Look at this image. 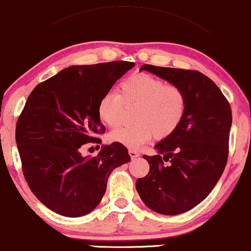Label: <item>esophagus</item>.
<instances>
[{
  "instance_id": "1",
  "label": "esophagus",
  "mask_w": 251,
  "mask_h": 251,
  "mask_svg": "<svg viewBox=\"0 0 251 251\" xmlns=\"http://www.w3.org/2000/svg\"><path fill=\"white\" fill-rule=\"evenodd\" d=\"M128 153H129V156H131V158H136V157H139V155H140V153H139L138 151H135V149H129Z\"/></svg>"
}]
</instances>
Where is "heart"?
<instances>
[{
  "label": "heart",
  "instance_id": "obj_1",
  "mask_svg": "<svg viewBox=\"0 0 251 251\" xmlns=\"http://www.w3.org/2000/svg\"><path fill=\"white\" fill-rule=\"evenodd\" d=\"M188 100L176 84L146 73L127 76L118 85V94L110 91L100 97L98 118L110 127H116L126 107L136 106L135 124L120 126L109 134L111 141L128 148H139L154 138L164 140L177 131L186 112Z\"/></svg>",
  "mask_w": 251,
  "mask_h": 251
}]
</instances>
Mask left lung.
I'll list each match as a JSON object with an SVG mask.
<instances>
[{"instance_id":"8db88e82","label":"left lung","mask_w":251,"mask_h":251,"mask_svg":"<svg viewBox=\"0 0 251 251\" xmlns=\"http://www.w3.org/2000/svg\"><path fill=\"white\" fill-rule=\"evenodd\" d=\"M184 90L186 112L177 131L155 146L157 155L144 158L149 173L135 183L147 207L176 215L191 210L210 195L228 158L231 109L211 78L198 71L141 66Z\"/></svg>"}]
</instances>
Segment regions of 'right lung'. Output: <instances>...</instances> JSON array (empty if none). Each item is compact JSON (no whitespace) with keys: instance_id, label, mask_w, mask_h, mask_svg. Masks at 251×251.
Instances as JSON below:
<instances>
[{"instance_id":"obj_1","label":"right lung","mask_w":251,"mask_h":251,"mask_svg":"<svg viewBox=\"0 0 251 251\" xmlns=\"http://www.w3.org/2000/svg\"><path fill=\"white\" fill-rule=\"evenodd\" d=\"M134 62L72 66L41 82L27 97L16 124V144L28 188L46 207L63 217L88 214L102 201L111 171L131 160L125 146H104L82 156L105 127L98 118L100 97ZM100 148V146H98Z\"/></svg>"}]
</instances>
